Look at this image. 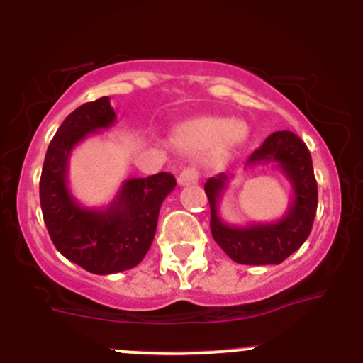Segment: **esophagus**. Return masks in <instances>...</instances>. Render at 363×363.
Wrapping results in <instances>:
<instances>
[{"label":"esophagus","mask_w":363,"mask_h":363,"mask_svg":"<svg viewBox=\"0 0 363 363\" xmlns=\"http://www.w3.org/2000/svg\"><path fill=\"white\" fill-rule=\"evenodd\" d=\"M196 182H199V172H196V168L188 167L179 175V184L181 186H195Z\"/></svg>","instance_id":"esophagus-1"}]
</instances>
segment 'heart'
Here are the masks:
<instances>
[{
    "instance_id": "obj_1",
    "label": "heart",
    "mask_w": 363,
    "mask_h": 363,
    "mask_svg": "<svg viewBox=\"0 0 363 363\" xmlns=\"http://www.w3.org/2000/svg\"><path fill=\"white\" fill-rule=\"evenodd\" d=\"M242 137L244 130L240 124L228 123L218 117H200V119L188 121L175 131L177 144L193 151H203L218 144L228 147V145L237 144Z\"/></svg>"
}]
</instances>
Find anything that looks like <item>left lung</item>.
<instances>
[{"mask_svg": "<svg viewBox=\"0 0 363 363\" xmlns=\"http://www.w3.org/2000/svg\"><path fill=\"white\" fill-rule=\"evenodd\" d=\"M269 163L276 164L291 186L290 207L277 221L228 225L219 216V202L230 177L219 174L205 182L212 237L233 262L242 265H279L306 242L316 216L318 184L306 144L291 131H276L246 160L244 168Z\"/></svg>", "mask_w": 363, "mask_h": 363, "instance_id": "left-lung-1", "label": "left lung"}]
</instances>
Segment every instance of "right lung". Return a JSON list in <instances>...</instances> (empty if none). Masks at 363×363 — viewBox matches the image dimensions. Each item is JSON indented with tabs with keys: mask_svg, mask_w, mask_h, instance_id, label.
I'll return each mask as SVG.
<instances>
[{
	"mask_svg": "<svg viewBox=\"0 0 363 363\" xmlns=\"http://www.w3.org/2000/svg\"><path fill=\"white\" fill-rule=\"evenodd\" d=\"M113 123L108 96L75 108L50 140L40 179V205L54 246L69 262L98 276L133 269L144 259L155 239L161 203L177 184L174 175L161 172L126 179L104 208L77 202L68 188L69 155L79 142Z\"/></svg>",
	"mask_w": 363,
	"mask_h": 363,
	"instance_id": "1",
	"label": "right lung"
}]
</instances>
